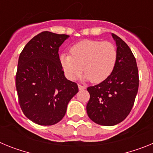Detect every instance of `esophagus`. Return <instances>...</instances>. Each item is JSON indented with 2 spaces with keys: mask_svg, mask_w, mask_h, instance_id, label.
<instances>
[{
  "mask_svg": "<svg viewBox=\"0 0 153 153\" xmlns=\"http://www.w3.org/2000/svg\"><path fill=\"white\" fill-rule=\"evenodd\" d=\"M78 88H79V90H84L85 89H86V87H85V86H82V85L79 84V85H78Z\"/></svg>",
  "mask_w": 153,
  "mask_h": 153,
  "instance_id": "34e87169",
  "label": "esophagus"
}]
</instances>
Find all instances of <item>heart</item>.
<instances>
[{
	"label": "heart",
	"instance_id": "1",
	"mask_svg": "<svg viewBox=\"0 0 153 153\" xmlns=\"http://www.w3.org/2000/svg\"><path fill=\"white\" fill-rule=\"evenodd\" d=\"M70 53H62L60 63L71 80L77 79L83 71L84 80L100 83L111 74L117 59V48L108 41L83 40L71 47Z\"/></svg>",
	"mask_w": 153,
	"mask_h": 153
}]
</instances>
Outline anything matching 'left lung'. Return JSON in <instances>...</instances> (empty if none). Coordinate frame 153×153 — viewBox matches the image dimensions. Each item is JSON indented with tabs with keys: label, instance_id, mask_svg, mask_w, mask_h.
I'll return each instance as SVG.
<instances>
[{
	"label": "left lung",
	"instance_id": "obj_1",
	"mask_svg": "<svg viewBox=\"0 0 153 153\" xmlns=\"http://www.w3.org/2000/svg\"><path fill=\"white\" fill-rule=\"evenodd\" d=\"M117 59L111 74L102 83L89 86L90 98L86 112L90 120L101 126H114L130 113L139 88L136 58L129 46L114 33Z\"/></svg>",
	"mask_w": 153,
	"mask_h": 153
}]
</instances>
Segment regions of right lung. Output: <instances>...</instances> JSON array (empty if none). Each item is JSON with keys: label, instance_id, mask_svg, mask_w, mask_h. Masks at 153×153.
Wrapping results in <instances>:
<instances>
[{"label": "right lung", "instance_id": "obj_1", "mask_svg": "<svg viewBox=\"0 0 153 153\" xmlns=\"http://www.w3.org/2000/svg\"><path fill=\"white\" fill-rule=\"evenodd\" d=\"M44 31L31 39L19 56L16 89L24 114L41 126L54 125L78 93L77 84L65 77L59 48L69 37Z\"/></svg>", "mask_w": 153, "mask_h": 153}]
</instances>
